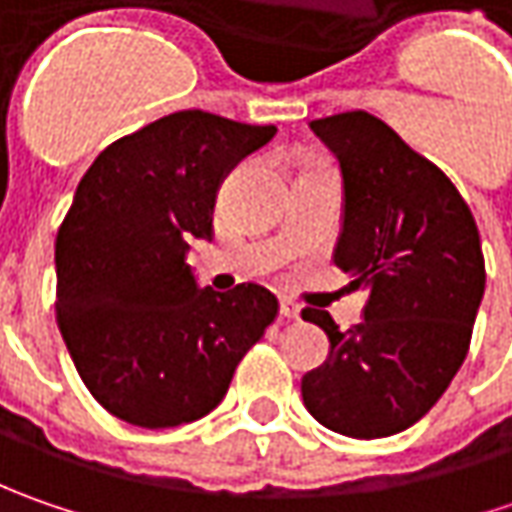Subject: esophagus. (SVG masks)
I'll use <instances>...</instances> for the list:
<instances>
[{"instance_id":"esophagus-1","label":"esophagus","mask_w":512,"mask_h":512,"mask_svg":"<svg viewBox=\"0 0 512 512\" xmlns=\"http://www.w3.org/2000/svg\"><path fill=\"white\" fill-rule=\"evenodd\" d=\"M279 313H282L285 319H299V313H302V310H299V305H296L293 299L282 296V299H279Z\"/></svg>"}]
</instances>
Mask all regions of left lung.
I'll list each match as a JSON object with an SVG mask.
<instances>
[{
  "label": "left lung",
  "mask_w": 512,
  "mask_h": 512,
  "mask_svg": "<svg viewBox=\"0 0 512 512\" xmlns=\"http://www.w3.org/2000/svg\"><path fill=\"white\" fill-rule=\"evenodd\" d=\"M310 130L342 168L333 265L367 302L350 330L325 310L302 313L330 339L302 399L327 430L382 439L419 422L459 373L484 296L482 239L456 185L382 119L350 110Z\"/></svg>",
  "instance_id": "obj_1"
}]
</instances>
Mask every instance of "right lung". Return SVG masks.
<instances>
[{"instance_id": "right-lung-1", "label": "right lung", "mask_w": 512, "mask_h": 512, "mask_svg": "<svg viewBox=\"0 0 512 512\" xmlns=\"http://www.w3.org/2000/svg\"><path fill=\"white\" fill-rule=\"evenodd\" d=\"M276 136L179 110L96 156L56 233V322L93 399L136 427H179L225 399L279 302L262 285L216 293L187 265L210 239L219 185Z\"/></svg>"}]
</instances>
